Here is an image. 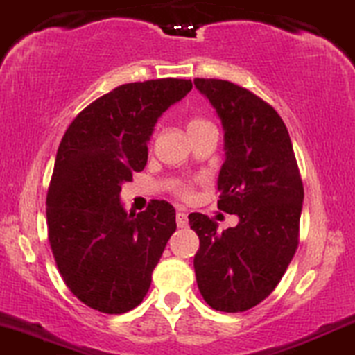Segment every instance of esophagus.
Listing matches in <instances>:
<instances>
[{
  "label": "esophagus",
  "mask_w": 355,
  "mask_h": 355,
  "mask_svg": "<svg viewBox=\"0 0 355 355\" xmlns=\"http://www.w3.org/2000/svg\"><path fill=\"white\" fill-rule=\"evenodd\" d=\"M177 225L178 227H187L189 225V217L185 212H177Z\"/></svg>",
  "instance_id": "obj_1"
}]
</instances>
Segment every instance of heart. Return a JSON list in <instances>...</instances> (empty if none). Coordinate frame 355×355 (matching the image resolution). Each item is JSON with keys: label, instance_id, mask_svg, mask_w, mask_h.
Returning a JSON list of instances; mask_svg holds the SVG:
<instances>
[{"label": "heart", "instance_id": "b5f03b06", "mask_svg": "<svg viewBox=\"0 0 355 355\" xmlns=\"http://www.w3.org/2000/svg\"><path fill=\"white\" fill-rule=\"evenodd\" d=\"M205 126H210V123L209 121H205V119H200V118H196V119H192L189 123V133L190 131H196V130H200V128H205ZM182 193H189V190L187 189H184L182 190Z\"/></svg>", "mask_w": 355, "mask_h": 355}]
</instances>
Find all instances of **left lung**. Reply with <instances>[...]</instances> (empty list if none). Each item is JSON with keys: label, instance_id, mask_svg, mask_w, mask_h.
Returning <instances> with one entry per match:
<instances>
[{"label": "left lung", "instance_id": "8db88e82", "mask_svg": "<svg viewBox=\"0 0 355 355\" xmlns=\"http://www.w3.org/2000/svg\"><path fill=\"white\" fill-rule=\"evenodd\" d=\"M193 84L224 130L217 207L239 217L236 227L217 232V222L204 214L189 216L200 239L197 286L214 310L246 311L275 290L293 259L303 184L285 123L270 104L229 80Z\"/></svg>", "mask_w": 355, "mask_h": 355}]
</instances>
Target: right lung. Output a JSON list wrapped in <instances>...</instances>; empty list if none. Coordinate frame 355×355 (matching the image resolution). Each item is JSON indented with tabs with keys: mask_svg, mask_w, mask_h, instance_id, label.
<instances>
[{
	"mask_svg": "<svg viewBox=\"0 0 355 355\" xmlns=\"http://www.w3.org/2000/svg\"><path fill=\"white\" fill-rule=\"evenodd\" d=\"M190 91L185 79L123 84L79 112L62 138L46 193L49 241L65 285L97 311L126 313L143 302L177 229L168 202L128 214L119 193L145 168L159 116Z\"/></svg>",
	"mask_w": 355,
	"mask_h": 355,
	"instance_id": "add662e5",
	"label": "right lung"
}]
</instances>
